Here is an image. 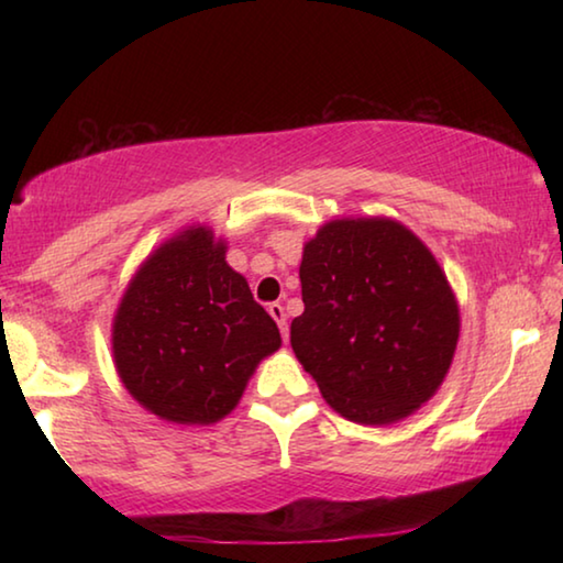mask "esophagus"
I'll use <instances>...</instances> for the list:
<instances>
[{"label": "esophagus", "instance_id": "1", "mask_svg": "<svg viewBox=\"0 0 563 563\" xmlns=\"http://www.w3.org/2000/svg\"><path fill=\"white\" fill-rule=\"evenodd\" d=\"M268 312L273 316V320L278 322L283 340L288 342V338H290V328H288V316H285V308H283L280 302H271V305H268Z\"/></svg>", "mask_w": 563, "mask_h": 563}]
</instances>
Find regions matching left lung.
Masks as SVG:
<instances>
[{
	"label": "left lung",
	"instance_id": "left-lung-1",
	"mask_svg": "<svg viewBox=\"0 0 563 563\" xmlns=\"http://www.w3.org/2000/svg\"><path fill=\"white\" fill-rule=\"evenodd\" d=\"M290 345L328 405L360 424L422 407L452 365L460 308L440 263L393 218H338L302 247Z\"/></svg>",
	"mask_w": 563,
	"mask_h": 563
}]
</instances>
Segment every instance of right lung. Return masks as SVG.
<instances>
[{"label":"right lung","instance_id":"right-lung-1","mask_svg":"<svg viewBox=\"0 0 563 563\" xmlns=\"http://www.w3.org/2000/svg\"><path fill=\"white\" fill-rule=\"evenodd\" d=\"M111 347L123 387L151 415L211 424L238 405L258 362L280 347V330L225 263V243L194 225L133 275Z\"/></svg>","mask_w":563,"mask_h":563}]
</instances>
